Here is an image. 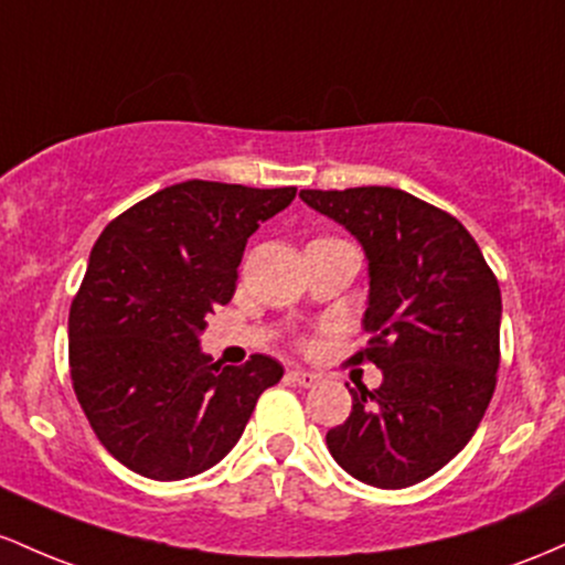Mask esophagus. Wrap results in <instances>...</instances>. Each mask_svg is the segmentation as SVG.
I'll use <instances>...</instances> for the list:
<instances>
[{
    "instance_id": "1",
    "label": "esophagus",
    "mask_w": 565,
    "mask_h": 565,
    "mask_svg": "<svg viewBox=\"0 0 565 565\" xmlns=\"http://www.w3.org/2000/svg\"><path fill=\"white\" fill-rule=\"evenodd\" d=\"M290 382H296L299 386H315L320 382V373H312V371H303V367H294V371H288Z\"/></svg>"
}]
</instances>
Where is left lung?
Returning <instances> with one entry per match:
<instances>
[{"label":"left lung","instance_id":"1","mask_svg":"<svg viewBox=\"0 0 565 565\" xmlns=\"http://www.w3.org/2000/svg\"><path fill=\"white\" fill-rule=\"evenodd\" d=\"M344 226L367 262L371 335L354 354L384 382L352 392V414L328 429L341 470L376 488H408L446 467L483 419L497 386L502 294L472 234L392 186L301 189Z\"/></svg>","mask_w":565,"mask_h":565}]
</instances>
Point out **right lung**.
I'll return each instance as SVG.
<instances>
[{
    "instance_id": "right-lung-1",
    "label": "right lung",
    "mask_w": 565,
    "mask_h": 565,
    "mask_svg": "<svg viewBox=\"0 0 565 565\" xmlns=\"http://www.w3.org/2000/svg\"><path fill=\"white\" fill-rule=\"evenodd\" d=\"M296 186L183 181L114 218L68 312L77 401L114 459L151 480L211 470L243 435L282 365H218L200 335L237 282L248 237Z\"/></svg>"
}]
</instances>
